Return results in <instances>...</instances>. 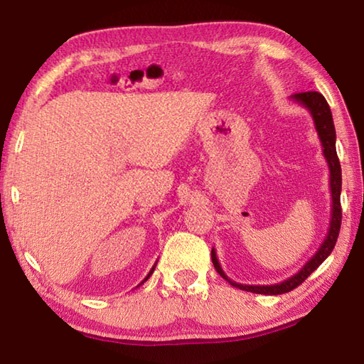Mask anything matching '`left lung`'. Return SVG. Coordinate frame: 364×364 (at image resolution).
I'll use <instances>...</instances> for the list:
<instances>
[{"instance_id": "obj_1", "label": "left lung", "mask_w": 364, "mask_h": 364, "mask_svg": "<svg viewBox=\"0 0 364 364\" xmlns=\"http://www.w3.org/2000/svg\"><path fill=\"white\" fill-rule=\"evenodd\" d=\"M294 102L304 106L308 112H310L313 123H315V130L318 133V138L321 141L323 147V156L328 162L329 168V186H331V221L328 228V234H326L324 241L319 245L316 254L308 260L304 267H301L297 273L291 278L284 279L279 284H271V286H252V284H239V282L232 281L225 274L223 268L217 258V252L212 249V262L215 269L218 271L221 278L226 279L231 286L241 289V291L254 292V294H263V295H279L294 291L295 287L300 286L313 271H315L319 264H321L326 258L331 255L332 249L337 242L338 231H341L342 223V207H341V189H342V170L341 162H338L337 151H336V128L334 120H332V114L329 109L328 101L324 100V96L318 91H304V93H295L291 96Z\"/></svg>"}]
</instances>
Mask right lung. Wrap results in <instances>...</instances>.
Masks as SVG:
<instances>
[{"label":"right lung","mask_w":364,"mask_h":364,"mask_svg":"<svg viewBox=\"0 0 364 364\" xmlns=\"http://www.w3.org/2000/svg\"><path fill=\"white\" fill-rule=\"evenodd\" d=\"M156 264H157V263H156ZM156 264H154V267H152V269L149 271V274H147V276H146V278H144V281H147V279H149V276H151V274L154 273V269H156ZM144 281H143V282H141V284H144Z\"/></svg>","instance_id":"add662e5"}]
</instances>
